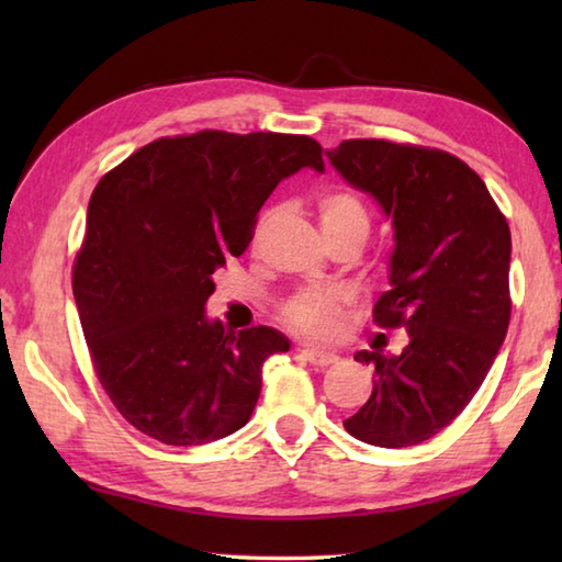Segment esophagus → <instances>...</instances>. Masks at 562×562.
I'll list each match as a JSON object with an SVG mask.
<instances>
[{"mask_svg": "<svg viewBox=\"0 0 562 562\" xmlns=\"http://www.w3.org/2000/svg\"><path fill=\"white\" fill-rule=\"evenodd\" d=\"M302 355H304V359L310 361V364H315V367H329V364H335V361L339 359L335 351H325V349H302Z\"/></svg>", "mask_w": 562, "mask_h": 562, "instance_id": "1", "label": "esophagus"}]
</instances>
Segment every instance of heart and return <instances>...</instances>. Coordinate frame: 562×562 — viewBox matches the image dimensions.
Here are the masks:
<instances>
[{"label": "heart", "instance_id": "b5f03b06", "mask_svg": "<svg viewBox=\"0 0 562 562\" xmlns=\"http://www.w3.org/2000/svg\"><path fill=\"white\" fill-rule=\"evenodd\" d=\"M317 215L325 237L355 235L364 240L369 213L357 193L347 188H327L317 195ZM349 297L341 290H307L284 304V319L310 337H327L337 331Z\"/></svg>", "mask_w": 562, "mask_h": 562}]
</instances>
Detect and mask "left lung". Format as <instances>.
<instances>
[{
    "mask_svg": "<svg viewBox=\"0 0 562 562\" xmlns=\"http://www.w3.org/2000/svg\"><path fill=\"white\" fill-rule=\"evenodd\" d=\"M327 158L392 221L389 290L374 322L408 335L402 355L357 351L376 382L345 429L382 449L429 441L479 392L506 339L508 223L479 173L446 150L357 138Z\"/></svg>",
    "mask_w": 562,
    "mask_h": 562,
    "instance_id": "left-lung-1",
    "label": "left lung"
}]
</instances>
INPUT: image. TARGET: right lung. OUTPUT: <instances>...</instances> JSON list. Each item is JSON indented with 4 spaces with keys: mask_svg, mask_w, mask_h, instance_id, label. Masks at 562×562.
<instances>
[{
    "mask_svg": "<svg viewBox=\"0 0 562 562\" xmlns=\"http://www.w3.org/2000/svg\"><path fill=\"white\" fill-rule=\"evenodd\" d=\"M325 173L322 146L288 133L158 138L99 180L74 262V300L101 386L131 426L168 446L250 422L262 364L290 349L272 327L205 315L213 272L252 240L280 180Z\"/></svg>",
    "mask_w": 562,
    "mask_h": 562,
    "instance_id": "right-lung-1",
    "label": "right lung"
}]
</instances>
